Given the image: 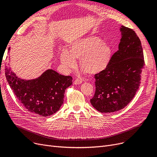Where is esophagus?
<instances>
[{
    "label": "esophagus",
    "mask_w": 157,
    "mask_h": 157,
    "mask_svg": "<svg viewBox=\"0 0 157 157\" xmlns=\"http://www.w3.org/2000/svg\"><path fill=\"white\" fill-rule=\"evenodd\" d=\"M81 83H82V81L81 80H79V79H76L75 81H74V85H77L81 84Z\"/></svg>",
    "instance_id": "1"
}]
</instances>
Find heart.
Instances as JSON below:
<instances>
[{
	"instance_id": "obj_1",
	"label": "heart",
	"mask_w": 157,
	"mask_h": 157,
	"mask_svg": "<svg viewBox=\"0 0 157 157\" xmlns=\"http://www.w3.org/2000/svg\"><path fill=\"white\" fill-rule=\"evenodd\" d=\"M113 49L97 36H88L74 42L68 51L62 49L60 60L63 67L70 71L76 67L75 59H79V67L86 74L94 75L108 68L112 59Z\"/></svg>"
}]
</instances>
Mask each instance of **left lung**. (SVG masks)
<instances>
[{"instance_id": "8db88e82", "label": "left lung", "mask_w": 157, "mask_h": 157, "mask_svg": "<svg viewBox=\"0 0 157 157\" xmlns=\"http://www.w3.org/2000/svg\"><path fill=\"white\" fill-rule=\"evenodd\" d=\"M118 51L106 69L97 74L95 92L90 100L101 113H113L124 108L133 99L141 83L144 66L141 40L136 33L121 26Z\"/></svg>"}]
</instances>
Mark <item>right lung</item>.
<instances>
[{
  "label": "right lung",
  "mask_w": 157,
  "mask_h": 157,
  "mask_svg": "<svg viewBox=\"0 0 157 157\" xmlns=\"http://www.w3.org/2000/svg\"><path fill=\"white\" fill-rule=\"evenodd\" d=\"M5 74L7 83L25 108L30 113L45 117L60 109L65 89L72 83L71 76L62 75L53 69H47L35 79H25L16 76L8 63Z\"/></svg>",
  "instance_id": "right-lung-1"
}]
</instances>
